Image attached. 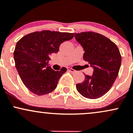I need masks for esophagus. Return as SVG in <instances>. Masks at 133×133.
<instances>
[{"label": "esophagus", "mask_w": 133, "mask_h": 133, "mask_svg": "<svg viewBox=\"0 0 133 133\" xmlns=\"http://www.w3.org/2000/svg\"><path fill=\"white\" fill-rule=\"evenodd\" d=\"M68 70L71 71V72H72V73H75L76 71V70H75L72 69V68H68Z\"/></svg>", "instance_id": "34e87169"}]
</instances>
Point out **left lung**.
<instances>
[{
    "mask_svg": "<svg viewBox=\"0 0 133 133\" xmlns=\"http://www.w3.org/2000/svg\"><path fill=\"white\" fill-rule=\"evenodd\" d=\"M74 36L84 50L83 59L94 68L92 75H85L84 81L76 85L77 90L88 99H98L111 89L117 78L121 55L116 44L102 34L83 32Z\"/></svg>",
    "mask_w": 133,
    "mask_h": 133,
    "instance_id": "obj_1",
    "label": "left lung"
}]
</instances>
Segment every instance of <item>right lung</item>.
I'll use <instances>...</instances> for the list:
<instances>
[{"instance_id": "add662e5", "label": "right lung", "mask_w": 133, "mask_h": 133, "mask_svg": "<svg viewBox=\"0 0 133 133\" xmlns=\"http://www.w3.org/2000/svg\"><path fill=\"white\" fill-rule=\"evenodd\" d=\"M74 33L42 31L28 34L17 41L14 58L20 78L27 89L38 95L54 90L66 68L55 71L48 66L50 55L58 52L60 44Z\"/></svg>"}]
</instances>
